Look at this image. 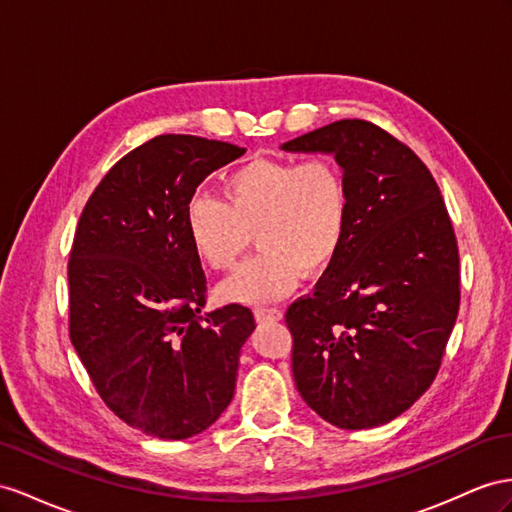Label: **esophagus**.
<instances>
[{
	"instance_id": "esophagus-1",
	"label": "esophagus",
	"mask_w": 512,
	"mask_h": 512,
	"mask_svg": "<svg viewBox=\"0 0 512 512\" xmlns=\"http://www.w3.org/2000/svg\"><path fill=\"white\" fill-rule=\"evenodd\" d=\"M283 318V311L277 307H259L255 309V320L259 324H268V322H279Z\"/></svg>"
}]
</instances>
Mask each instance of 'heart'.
<instances>
[{
    "mask_svg": "<svg viewBox=\"0 0 512 512\" xmlns=\"http://www.w3.org/2000/svg\"><path fill=\"white\" fill-rule=\"evenodd\" d=\"M348 225L350 186L331 157H255L220 179V201L194 196L186 209L192 251L212 270H231L255 235L261 253L218 287L222 300L253 307L329 268Z\"/></svg>",
    "mask_w": 512,
    "mask_h": 512,
    "instance_id": "1",
    "label": "heart"
}]
</instances>
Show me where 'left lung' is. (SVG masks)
Returning a JSON list of instances; mask_svg holds the SVG:
<instances>
[{
    "label": "left lung",
    "instance_id": "left-lung-1",
    "mask_svg": "<svg viewBox=\"0 0 512 512\" xmlns=\"http://www.w3.org/2000/svg\"><path fill=\"white\" fill-rule=\"evenodd\" d=\"M281 149L335 155L350 186L342 251L285 313L296 389L337 428L387 424L435 381L458 316L448 209L426 164L374 123L344 119Z\"/></svg>",
    "mask_w": 512,
    "mask_h": 512
}]
</instances>
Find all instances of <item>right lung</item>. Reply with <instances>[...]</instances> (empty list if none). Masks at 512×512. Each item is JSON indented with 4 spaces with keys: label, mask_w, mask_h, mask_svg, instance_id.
<instances>
[{
    "label": "right lung",
    "mask_w": 512,
    "mask_h": 512,
    "mask_svg": "<svg viewBox=\"0 0 512 512\" xmlns=\"http://www.w3.org/2000/svg\"><path fill=\"white\" fill-rule=\"evenodd\" d=\"M244 151L155 136L108 170L77 222L71 342L110 411L157 439H188L216 422L255 329L238 303L201 313L207 281L186 231L199 183Z\"/></svg>",
    "instance_id": "1"
}]
</instances>
